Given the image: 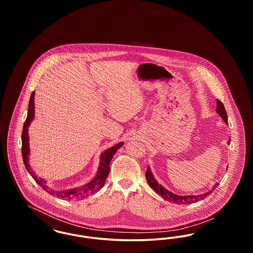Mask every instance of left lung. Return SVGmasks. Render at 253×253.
I'll list each match as a JSON object with an SVG mask.
<instances>
[{
  "mask_svg": "<svg viewBox=\"0 0 253 253\" xmlns=\"http://www.w3.org/2000/svg\"><path fill=\"white\" fill-rule=\"evenodd\" d=\"M216 113L223 119V121H225L227 124H228V116H227V112H226V109L224 107L223 103L220 101V100H216ZM230 143V139H229L228 141V144ZM146 179L147 182L149 184V186L159 195H161L165 200L167 201H170V202H173L174 204L178 205H188L192 204V203H195V202H198L200 200H203L206 196H208L209 194L212 193L215 188H217V186L219 185V183H216L212 186V188L207 192V193H202V194H199V195H178V194H175V193H171L168 191L167 189H165L161 184H159L157 182V179L155 178L152 170L150 167L148 166V169L146 170Z\"/></svg>",
  "mask_w": 253,
  "mask_h": 253,
  "instance_id": "left-lung-1",
  "label": "left lung"
}]
</instances>
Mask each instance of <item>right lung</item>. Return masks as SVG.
Here are the masks:
<instances>
[{"label":"right lung","instance_id":"obj_1","mask_svg":"<svg viewBox=\"0 0 253 253\" xmlns=\"http://www.w3.org/2000/svg\"><path fill=\"white\" fill-rule=\"evenodd\" d=\"M34 98H35V92H33L29 99L28 104V111H27V117L24 121V128L22 132V155L24 160V166L27 169V171L30 173V175L33 177V179L36 181L37 184L40 185L45 192L49 194L54 195L58 198L66 199V200H83L87 196L94 194L98 192L105 184L106 178L108 176L110 171V162L114 155L117 153V151L121 148V146L124 144L123 142H120L118 144L110 147L107 150L101 153L99 157V166L96 171V176L88 183H86L83 187L74 188L70 190H64V191H56L51 188H49L46 180L43 178H41L37 175L36 173L32 170V168L29 164V154H30V148H29V135H28V128L30 123L34 120L35 117V105H34Z\"/></svg>","mask_w":253,"mask_h":253}]
</instances>
